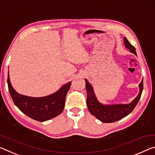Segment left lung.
I'll use <instances>...</instances> for the list:
<instances>
[{
	"label": "left lung",
	"mask_w": 155,
	"mask_h": 155,
	"mask_svg": "<svg viewBox=\"0 0 155 155\" xmlns=\"http://www.w3.org/2000/svg\"><path fill=\"white\" fill-rule=\"evenodd\" d=\"M124 43L126 49L137 55L136 49L125 37ZM86 90L87 93V104L89 112L96 118L104 123H112L120 120L128 115L134 110L141 98L142 91L143 88V80L139 84V93L133 101L126 104H103L97 100L95 95L92 85L85 79Z\"/></svg>",
	"instance_id": "8db88e82"
}]
</instances>
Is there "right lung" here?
Masks as SVG:
<instances>
[{
    "mask_svg": "<svg viewBox=\"0 0 155 155\" xmlns=\"http://www.w3.org/2000/svg\"><path fill=\"white\" fill-rule=\"evenodd\" d=\"M71 84V82L63 85L53 94L41 97H33L16 92L10 82L9 73L7 77L9 92L14 104L25 115L38 121L49 120L62 112Z\"/></svg>",
    "mask_w": 155,
    "mask_h": 155,
    "instance_id": "add662e5",
    "label": "right lung"
}]
</instances>
